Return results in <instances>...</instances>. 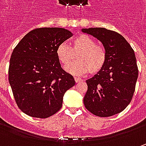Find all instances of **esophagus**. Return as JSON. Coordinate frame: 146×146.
Segmentation results:
<instances>
[{
  "label": "esophagus",
  "mask_w": 146,
  "mask_h": 146,
  "mask_svg": "<svg viewBox=\"0 0 146 146\" xmlns=\"http://www.w3.org/2000/svg\"><path fill=\"white\" fill-rule=\"evenodd\" d=\"M74 79H75V81H76V83H80V82L82 81L81 79H80V78H78V77H75Z\"/></svg>",
  "instance_id": "34e87169"
}]
</instances>
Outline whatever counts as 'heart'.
<instances>
[{
    "instance_id": "1",
    "label": "heart",
    "mask_w": 146,
    "mask_h": 146,
    "mask_svg": "<svg viewBox=\"0 0 146 146\" xmlns=\"http://www.w3.org/2000/svg\"><path fill=\"white\" fill-rule=\"evenodd\" d=\"M57 58L64 66L72 62L77 56V62L66 67V70L75 76H82L87 73L98 74L102 70L106 62L107 53L104 46L88 35H80L76 37L70 48L65 43L57 48Z\"/></svg>"
}]
</instances>
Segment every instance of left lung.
I'll use <instances>...</instances> for the list:
<instances>
[{"label":"left lung","instance_id":"obj_1","mask_svg":"<svg viewBox=\"0 0 146 146\" xmlns=\"http://www.w3.org/2000/svg\"><path fill=\"white\" fill-rule=\"evenodd\" d=\"M82 31L99 40L107 53L102 70L86 80L84 106L99 117L119 114L131 102L135 92L138 67L134 50L116 31L103 27L83 28Z\"/></svg>","mask_w":146,"mask_h":146}]
</instances>
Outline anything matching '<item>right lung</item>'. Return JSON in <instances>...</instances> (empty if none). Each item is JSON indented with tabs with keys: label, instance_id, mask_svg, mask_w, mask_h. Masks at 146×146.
<instances>
[{
	"label": "right lung",
	"instance_id": "1",
	"mask_svg": "<svg viewBox=\"0 0 146 146\" xmlns=\"http://www.w3.org/2000/svg\"><path fill=\"white\" fill-rule=\"evenodd\" d=\"M71 36L64 28H36L14 48L9 82L16 103L26 115L45 119L62 108L65 93L76 82L61 67L56 51Z\"/></svg>",
	"mask_w": 146,
	"mask_h": 146
}]
</instances>
